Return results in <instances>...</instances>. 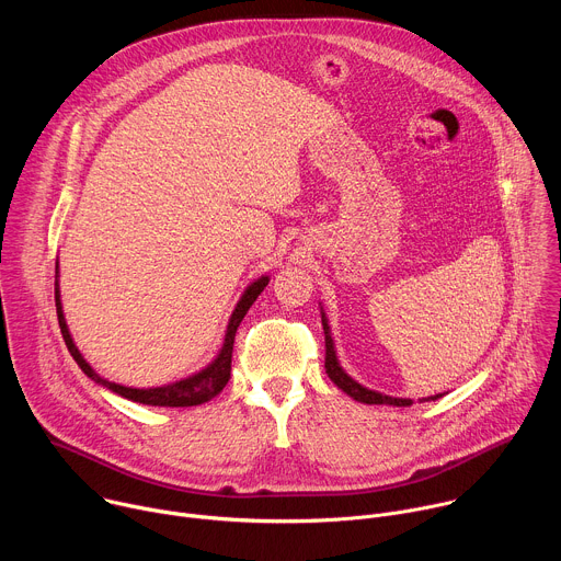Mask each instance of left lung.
Returning a JSON list of instances; mask_svg holds the SVG:
<instances>
[{
    "label": "left lung",
    "instance_id": "1",
    "mask_svg": "<svg viewBox=\"0 0 561 561\" xmlns=\"http://www.w3.org/2000/svg\"><path fill=\"white\" fill-rule=\"evenodd\" d=\"M322 327H324V335H327V373L331 377V381L342 388L348 397H353L355 402H362V404H386V407H411L413 399L409 397H390V394H383L379 390H370L366 386H362L357 379H353L340 364L337 359V351H335V340H333V333H331V324H329V317L322 308ZM439 394H431V397H422L420 402H435V399H439Z\"/></svg>",
    "mask_w": 561,
    "mask_h": 561
}]
</instances>
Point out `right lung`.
Here are the masks:
<instances>
[{
	"instance_id": "1",
	"label": "right lung",
	"mask_w": 561,
	"mask_h": 561,
	"mask_svg": "<svg viewBox=\"0 0 561 561\" xmlns=\"http://www.w3.org/2000/svg\"><path fill=\"white\" fill-rule=\"evenodd\" d=\"M271 277L268 275H262L257 277L255 282H251L247 286V290L242 293V297H239L234 310L230 312V319H228V327H226V333H224V344L217 353V357L204 366L202 370L188 375V377H182L173 383H164V386H152V388H133V386H124V383H117V381H111L106 377H102L87 359L84 355L79 353L70 331H68V324H66V317H64V306H61V290H59V262L55 264V306H57V319H59V329H61V335H64V342L72 355V359L77 362V366L84 370L87 377H91L95 383L108 388L111 392L124 397V399H130V402H137V404H146V407H171V409H186V407H199V404H206L210 402V399L215 394L221 392V388L228 383L230 379V357H232V342H234V333H237V327L242 324L244 314L249 312V308L253 306V301L262 295V290L268 286Z\"/></svg>"
}]
</instances>
